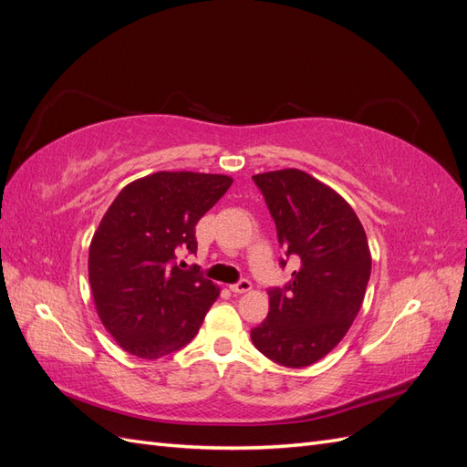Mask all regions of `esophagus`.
I'll return each mask as SVG.
<instances>
[{"mask_svg": "<svg viewBox=\"0 0 467 467\" xmlns=\"http://www.w3.org/2000/svg\"><path fill=\"white\" fill-rule=\"evenodd\" d=\"M230 290H232L234 294H247V292L253 290V285H251V282H249L247 278H244V280L235 282V285H232Z\"/></svg>", "mask_w": 467, "mask_h": 467, "instance_id": "1", "label": "esophagus"}]
</instances>
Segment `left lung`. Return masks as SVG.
<instances>
[{"instance_id": "left-lung-1", "label": "left lung", "mask_w": 467, "mask_h": 467, "mask_svg": "<svg viewBox=\"0 0 467 467\" xmlns=\"http://www.w3.org/2000/svg\"><path fill=\"white\" fill-rule=\"evenodd\" d=\"M253 181L280 247L300 268L285 290L268 292V317L251 329V341L266 358L304 368L327 357L358 316L372 271L368 239L343 196L309 173L288 167Z\"/></svg>"}]
</instances>
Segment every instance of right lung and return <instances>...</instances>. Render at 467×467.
Returning a JSON list of instances; mask_svg holds the SVG:
<instances>
[{"label":"right lung","instance_id":"add662e5","mask_svg":"<svg viewBox=\"0 0 467 467\" xmlns=\"http://www.w3.org/2000/svg\"><path fill=\"white\" fill-rule=\"evenodd\" d=\"M228 175L158 171L126 185L89 245L97 316L117 345L138 358H161L199 333L220 288L177 265L196 253L194 225L232 187Z\"/></svg>","mask_w":467,"mask_h":467}]
</instances>
